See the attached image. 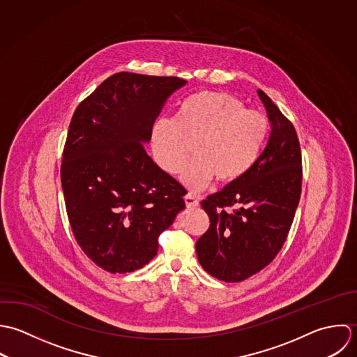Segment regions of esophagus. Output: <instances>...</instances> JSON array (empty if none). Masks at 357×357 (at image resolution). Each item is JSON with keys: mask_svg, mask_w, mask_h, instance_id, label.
Listing matches in <instances>:
<instances>
[{"mask_svg": "<svg viewBox=\"0 0 357 357\" xmlns=\"http://www.w3.org/2000/svg\"><path fill=\"white\" fill-rule=\"evenodd\" d=\"M185 203L188 208H196L199 207V200L193 195H186L185 196Z\"/></svg>", "mask_w": 357, "mask_h": 357, "instance_id": "34e87169", "label": "esophagus"}]
</instances>
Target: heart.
<instances>
[{"label":"heart","mask_w":357,"mask_h":357,"mask_svg":"<svg viewBox=\"0 0 357 357\" xmlns=\"http://www.w3.org/2000/svg\"><path fill=\"white\" fill-rule=\"evenodd\" d=\"M265 114L247 110L236 96L203 91L185 99L175 119H160L151 130V146L157 162L176 174L196 143V157L181 172L190 190L206 188L215 176L230 183L245 175L259 157L269 135Z\"/></svg>","instance_id":"b5f03b06"}]
</instances>
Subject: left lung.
Masks as SVG:
<instances>
[{
    "instance_id": "left-lung-1",
    "label": "left lung",
    "mask_w": 357,
    "mask_h": 357,
    "mask_svg": "<svg viewBox=\"0 0 357 357\" xmlns=\"http://www.w3.org/2000/svg\"><path fill=\"white\" fill-rule=\"evenodd\" d=\"M258 96L272 128L266 147L245 175L202 202L211 225L196 243L197 258L207 273L226 283L243 282L275 259L301 197L295 128L264 91Z\"/></svg>"
}]
</instances>
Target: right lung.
Returning <instances> with one entry per match:
<instances>
[{
  "instance_id": "add662e5",
  "label": "right lung",
  "mask_w": 357,
  "mask_h": 357,
  "mask_svg": "<svg viewBox=\"0 0 357 357\" xmlns=\"http://www.w3.org/2000/svg\"><path fill=\"white\" fill-rule=\"evenodd\" d=\"M186 79L117 73L73 114L61 181L73 234L110 273L141 269L185 208V189L144 150L167 99Z\"/></svg>"
}]
</instances>
